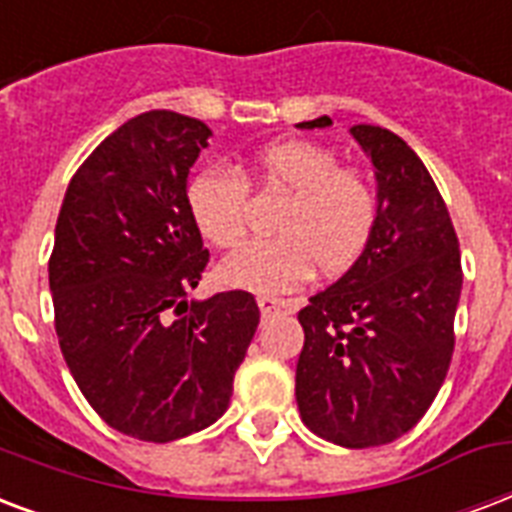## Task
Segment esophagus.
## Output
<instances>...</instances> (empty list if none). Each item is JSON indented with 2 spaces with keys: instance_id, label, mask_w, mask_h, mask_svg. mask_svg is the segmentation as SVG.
<instances>
[{
  "instance_id": "34e87169",
  "label": "esophagus",
  "mask_w": 512,
  "mask_h": 512,
  "mask_svg": "<svg viewBox=\"0 0 512 512\" xmlns=\"http://www.w3.org/2000/svg\"><path fill=\"white\" fill-rule=\"evenodd\" d=\"M257 306H260L263 314H276V311H292L295 303L284 298H273V295H260V298H257Z\"/></svg>"
}]
</instances>
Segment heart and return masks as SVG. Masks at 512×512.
<instances>
[{
	"label": "heart",
	"instance_id": "obj_1",
	"mask_svg": "<svg viewBox=\"0 0 512 512\" xmlns=\"http://www.w3.org/2000/svg\"><path fill=\"white\" fill-rule=\"evenodd\" d=\"M255 177L282 187L292 201L279 220V239L252 241L217 265L225 287L287 292L317 271L349 268L368 247L378 201L362 174L341 169L333 150L311 142H279L255 158ZM187 212L212 247H236L249 228V187L228 169L198 171L187 185Z\"/></svg>",
	"mask_w": 512,
	"mask_h": 512
}]
</instances>
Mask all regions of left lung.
<instances>
[{
  "instance_id": "obj_1",
  "label": "left lung",
  "mask_w": 512,
  "mask_h": 512,
  "mask_svg": "<svg viewBox=\"0 0 512 512\" xmlns=\"http://www.w3.org/2000/svg\"><path fill=\"white\" fill-rule=\"evenodd\" d=\"M327 115L298 128H327ZM351 136L373 163L378 217L362 255L298 311L300 419L343 448L392 443L427 413L454 354L462 257L419 155L381 126Z\"/></svg>"
}]
</instances>
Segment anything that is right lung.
Returning <instances> with one entry per match:
<instances>
[{"instance_id": "obj_1", "label": "right lung", "mask_w": 512, "mask_h": 512, "mask_svg": "<svg viewBox=\"0 0 512 512\" xmlns=\"http://www.w3.org/2000/svg\"><path fill=\"white\" fill-rule=\"evenodd\" d=\"M212 128L152 109L77 169L48 276L69 373L109 427L169 443L228 411L260 322L244 290L187 303L209 252L187 212V174Z\"/></svg>"}]
</instances>
